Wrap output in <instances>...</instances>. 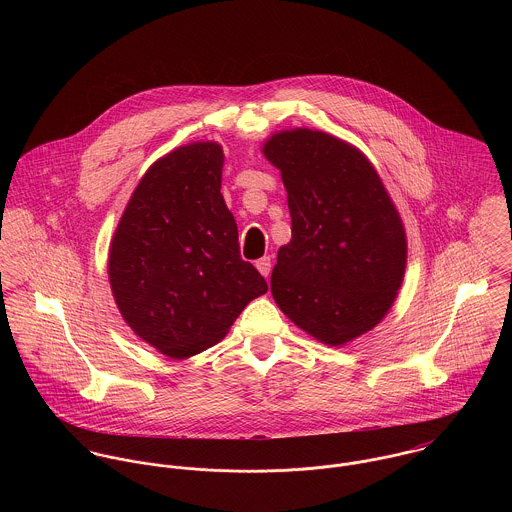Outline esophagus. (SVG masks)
<instances>
[{"instance_id": "1", "label": "esophagus", "mask_w": 512, "mask_h": 512, "mask_svg": "<svg viewBox=\"0 0 512 512\" xmlns=\"http://www.w3.org/2000/svg\"><path fill=\"white\" fill-rule=\"evenodd\" d=\"M256 268H258V272H260L264 278H268L270 272H272V258H270V256L260 258V260L256 262Z\"/></svg>"}]
</instances>
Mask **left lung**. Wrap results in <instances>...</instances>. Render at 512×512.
<instances>
[{
    "label": "left lung",
    "instance_id": "8db88e82",
    "mask_svg": "<svg viewBox=\"0 0 512 512\" xmlns=\"http://www.w3.org/2000/svg\"><path fill=\"white\" fill-rule=\"evenodd\" d=\"M262 151L282 173L292 215L272 295L311 337L345 345L380 323L402 286V219L372 163L331 134L286 130Z\"/></svg>",
    "mask_w": 512,
    "mask_h": 512
}]
</instances>
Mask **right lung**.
Wrapping results in <instances>:
<instances>
[{"label":"right lung","instance_id":"obj_1","mask_svg":"<svg viewBox=\"0 0 512 512\" xmlns=\"http://www.w3.org/2000/svg\"><path fill=\"white\" fill-rule=\"evenodd\" d=\"M222 163L217 142L157 159L110 244L108 278L124 321L171 359L217 345L242 309L268 292L240 258L236 220L220 195Z\"/></svg>","mask_w":512,"mask_h":512}]
</instances>
